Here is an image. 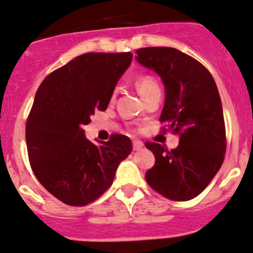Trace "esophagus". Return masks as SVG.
Masks as SVG:
<instances>
[{
  "label": "esophagus",
  "mask_w": 253,
  "mask_h": 253,
  "mask_svg": "<svg viewBox=\"0 0 253 253\" xmlns=\"http://www.w3.org/2000/svg\"><path fill=\"white\" fill-rule=\"evenodd\" d=\"M143 147V142L140 140H134L132 141V148L135 149V151H138V149H141Z\"/></svg>",
  "instance_id": "1"
}]
</instances>
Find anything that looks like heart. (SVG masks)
Here are the masks:
<instances>
[{
    "mask_svg": "<svg viewBox=\"0 0 253 253\" xmlns=\"http://www.w3.org/2000/svg\"><path fill=\"white\" fill-rule=\"evenodd\" d=\"M136 86L138 93L141 94V96L145 97L148 94L154 93V91L160 90V86L158 81L151 75H142L137 78L136 81ZM116 95V90L113 91V96Z\"/></svg>",
    "mask_w": 253,
    "mask_h": 253,
    "instance_id": "1",
    "label": "heart"
}]
</instances>
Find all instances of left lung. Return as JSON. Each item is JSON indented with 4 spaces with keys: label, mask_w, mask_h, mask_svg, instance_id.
Here are the masks:
<instances>
[{
    "label": "left lung",
    "mask_w": 253,
    "mask_h": 253,
    "mask_svg": "<svg viewBox=\"0 0 253 253\" xmlns=\"http://www.w3.org/2000/svg\"><path fill=\"white\" fill-rule=\"evenodd\" d=\"M136 54V60L164 83L160 123L180 135V143L171 151L146 142L156 157L146 181L163 197L187 202L209 186L224 160L227 141L218 89L203 64L175 48H141Z\"/></svg>",
    "instance_id": "1"
}]
</instances>
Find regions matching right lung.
I'll list each match as a JSON object with an SVG mask.
<instances>
[{
  "label": "right lung",
  "instance_id": "add662e5",
  "mask_svg": "<svg viewBox=\"0 0 253 253\" xmlns=\"http://www.w3.org/2000/svg\"><path fill=\"white\" fill-rule=\"evenodd\" d=\"M132 54L86 53L43 80L26 119L30 165L40 183L70 206H85L113 183L131 152L130 138L111 135L94 145L84 136L90 117L105 111Z\"/></svg>",
  "mask_w": 253,
  "mask_h": 253
}]
</instances>
